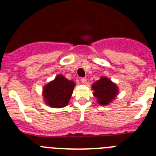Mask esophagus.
I'll return each instance as SVG.
<instances>
[{
	"label": "esophagus",
	"mask_w": 156,
	"mask_h": 156,
	"mask_svg": "<svg viewBox=\"0 0 156 156\" xmlns=\"http://www.w3.org/2000/svg\"><path fill=\"white\" fill-rule=\"evenodd\" d=\"M81 81H82L83 83H87V80L86 78H82V79H81Z\"/></svg>",
	"instance_id": "esophagus-1"
}]
</instances>
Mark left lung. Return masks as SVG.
Returning a JSON list of instances; mask_svg holds the SVG:
<instances>
[{"label": "left lung", "instance_id": "8db88e82", "mask_svg": "<svg viewBox=\"0 0 156 156\" xmlns=\"http://www.w3.org/2000/svg\"><path fill=\"white\" fill-rule=\"evenodd\" d=\"M94 96L101 105H107L115 100L119 94V88L115 83L105 76H101L92 84Z\"/></svg>", "mask_w": 156, "mask_h": 156}]
</instances>
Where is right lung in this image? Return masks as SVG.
<instances>
[{
    "mask_svg": "<svg viewBox=\"0 0 156 156\" xmlns=\"http://www.w3.org/2000/svg\"><path fill=\"white\" fill-rule=\"evenodd\" d=\"M76 84L62 74H58L55 80L44 85L43 97L45 104L51 108H63L69 104Z\"/></svg>",
    "mask_w": 156,
    "mask_h": 156,
    "instance_id": "add662e5",
    "label": "right lung"
}]
</instances>
